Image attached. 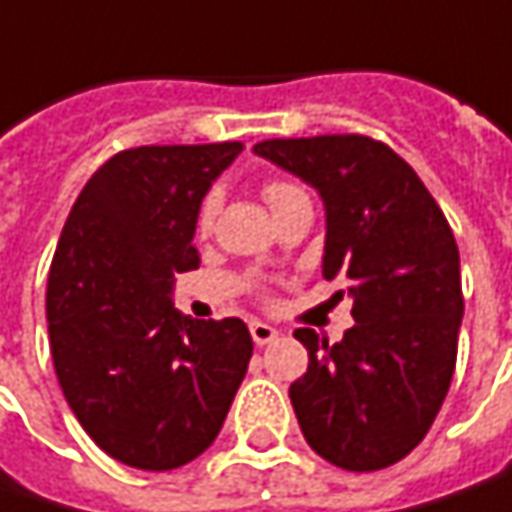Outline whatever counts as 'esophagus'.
Segmentation results:
<instances>
[{
    "label": "esophagus",
    "mask_w": 512,
    "mask_h": 512,
    "mask_svg": "<svg viewBox=\"0 0 512 512\" xmlns=\"http://www.w3.org/2000/svg\"><path fill=\"white\" fill-rule=\"evenodd\" d=\"M249 332H252V341H255L257 346L272 344V341L278 338V329H275V326H269V323H263V321L249 323Z\"/></svg>",
    "instance_id": "obj_1"
}]
</instances>
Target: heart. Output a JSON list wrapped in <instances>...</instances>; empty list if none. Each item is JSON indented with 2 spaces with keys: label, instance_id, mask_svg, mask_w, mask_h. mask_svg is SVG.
Masks as SVG:
<instances>
[{
  "label": "heart",
  "instance_id": "obj_1",
  "mask_svg": "<svg viewBox=\"0 0 512 512\" xmlns=\"http://www.w3.org/2000/svg\"><path fill=\"white\" fill-rule=\"evenodd\" d=\"M263 197H266V203H269L272 212H278V209L295 203V200H309L306 191L300 189L298 183H289V180H269V183L263 186ZM217 209H220V194H217V191H209V194L200 200L197 214H194V229H197V234L212 232Z\"/></svg>",
  "mask_w": 512,
  "mask_h": 512
}]
</instances>
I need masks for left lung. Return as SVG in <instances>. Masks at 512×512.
I'll return each instance as SVG.
<instances>
[{
	"label": "left lung",
	"mask_w": 512,
	"mask_h": 512,
	"mask_svg": "<svg viewBox=\"0 0 512 512\" xmlns=\"http://www.w3.org/2000/svg\"><path fill=\"white\" fill-rule=\"evenodd\" d=\"M326 212L323 278H346L355 323L338 344L295 329L309 367L289 387L309 447L352 473L384 470L427 435L453 381L464 315L458 246L433 194L361 134L263 140Z\"/></svg>",
	"instance_id": "obj_1"
}]
</instances>
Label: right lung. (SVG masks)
<instances>
[{
	"label": "right lung",
	"instance_id": "obj_1",
	"mask_svg": "<svg viewBox=\"0 0 512 512\" xmlns=\"http://www.w3.org/2000/svg\"><path fill=\"white\" fill-rule=\"evenodd\" d=\"M243 143L143 145L79 191L48 275L51 355L82 430L137 470H174L212 447L252 335L240 318L174 309V275L200 266L194 214Z\"/></svg>",
	"mask_w": 512,
	"mask_h": 512
}]
</instances>
